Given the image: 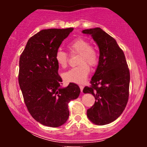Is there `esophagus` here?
<instances>
[{
  "mask_svg": "<svg viewBox=\"0 0 147 147\" xmlns=\"http://www.w3.org/2000/svg\"><path fill=\"white\" fill-rule=\"evenodd\" d=\"M79 88H80V90H81V92L83 93V89H84V86L82 85H79Z\"/></svg>",
  "mask_w": 147,
  "mask_h": 147,
  "instance_id": "34e87169",
  "label": "esophagus"
}]
</instances>
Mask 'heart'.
<instances>
[{
    "label": "heart",
    "instance_id": "1",
    "mask_svg": "<svg viewBox=\"0 0 147 147\" xmlns=\"http://www.w3.org/2000/svg\"><path fill=\"white\" fill-rule=\"evenodd\" d=\"M67 48L72 53L79 54L77 63L79 65L65 72L63 74L64 80L70 83L83 84L90 74V70L87 64L92 67L97 65L99 60L98 53L95 48L90 46V42L80 37L70 41ZM55 60L61 68H65L68 63V55L59 49L55 53Z\"/></svg>",
    "mask_w": 147,
    "mask_h": 147
}]
</instances>
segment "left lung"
Wrapping results in <instances>:
<instances>
[{
  "mask_svg": "<svg viewBox=\"0 0 147 147\" xmlns=\"http://www.w3.org/2000/svg\"><path fill=\"white\" fill-rule=\"evenodd\" d=\"M82 33L90 35L99 49V63L91 86L83 90L96 99L87 110V116L93 124L105 125L117 119L127 104L129 70L124 52L112 36L99 28L84 30Z\"/></svg>",
  "mask_w": 147,
  "mask_h": 147,
  "instance_id": "8db88e82",
  "label": "left lung"
}]
</instances>
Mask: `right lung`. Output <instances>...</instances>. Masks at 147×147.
<instances>
[{"mask_svg": "<svg viewBox=\"0 0 147 147\" xmlns=\"http://www.w3.org/2000/svg\"><path fill=\"white\" fill-rule=\"evenodd\" d=\"M73 28L41 30L28 40L19 59L18 83L28 111L38 122L59 127L69 117L68 103L77 99L76 84L61 86L57 50Z\"/></svg>", "mask_w": 147, "mask_h": 147, "instance_id": "obj_1", "label": "right lung"}]
</instances>
